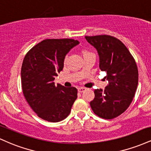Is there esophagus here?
I'll use <instances>...</instances> for the list:
<instances>
[{
	"label": "esophagus",
	"mask_w": 151,
	"mask_h": 151,
	"mask_svg": "<svg viewBox=\"0 0 151 151\" xmlns=\"http://www.w3.org/2000/svg\"><path fill=\"white\" fill-rule=\"evenodd\" d=\"M77 89H78V91H79V92L82 93L83 91H85L86 88H84V87H78Z\"/></svg>",
	"instance_id": "34e87169"
}]
</instances>
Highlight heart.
<instances>
[{"label":"heart","instance_id":"heart-1","mask_svg":"<svg viewBox=\"0 0 151 151\" xmlns=\"http://www.w3.org/2000/svg\"><path fill=\"white\" fill-rule=\"evenodd\" d=\"M87 53H89V52H84V55H85V54H87Z\"/></svg>","mask_w":151,"mask_h":151}]
</instances>
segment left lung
Returning a JSON list of instances; mask_svg holds the SVG:
<instances>
[{
  "mask_svg": "<svg viewBox=\"0 0 151 151\" xmlns=\"http://www.w3.org/2000/svg\"><path fill=\"white\" fill-rule=\"evenodd\" d=\"M96 48L99 68L106 72L109 84L104 89L94 90L95 97L90 106L93 113L105 119L119 116L133 101L138 83V67L124 44L111 35L85 36Z\"/></svg>",
  "mask_w": 151,
  "mask_h": 151,
  "instance_id": "1",
  "label": "left lung"
}]
</instances>
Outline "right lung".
<instances>
[{
    "label": "right lung",
    "instance_id": "right-lung-1",
    "mask_svg": "<svg viewBox=\"0 0 151 151\" xmlns=\"http://www.w3.org/2000/svg\"><path fill=\"white\" fill-rule=\"evenodd\" d=\"M79 44L73 39H46L26 54L21 67L22 92L37 116L59 122L70 113L77 98L75 87L56 86L55 77L62 70L67 54Z\"/></svg>",
    "mask_w": 151,
    "mask_h": 151
}]
</instances>
